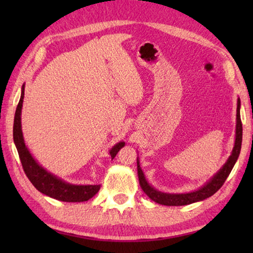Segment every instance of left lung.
<instances>
[{
	"label": "left lung",
	"mask_w": 253,
	"mask_h": 253,
	"mask_svg": "<svg viewBox=\"0 0 253 253\" xmlns=\"http://www.w3.org/2000/svg\"><path fill=\"white\" fill-rule=\"evenodd\" d=\"M240 107H241V101L240 98H238L237 102V125H235V138H234V145L231 152V155L228 160L223 164V166L217 170V172L213 175V176L205 182L202 186L198 190L186 192V193H165V192H161L153 187L151 184L148 183L146 176L143 172L142 168L139 164V157H137V174H138V179L140 187L143 188L149 199L153 200L154 202L162 205H168V207H179V205H187L195 202H200L205 199L212 196L215 192L220 190V187L223 185L226 177L232 170L233 166L238 161L240 151H241V143H242V124L241 118H240Z\"/></svg>",
	"instance_id": "8db88e82"
}]
</instances>
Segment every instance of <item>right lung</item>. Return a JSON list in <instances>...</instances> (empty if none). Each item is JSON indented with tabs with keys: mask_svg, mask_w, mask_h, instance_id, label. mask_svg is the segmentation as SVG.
<instances>
[{
	"mask_svg": "<svg viewBox=\"0 0 253 253\" xmlns=\"http://www.w3.org/2000/svg\"><path fill=\"white\" fill-rule=\"evenodd\" d=\"M24 87L23 84L21 89V98L19 105L16 107L14 125H13V140L15 147L18 149L21 163H22L23 169L27 174L30 182L33 186L40 191L44 195L50 198L62 201V202H84L95 196L99 191L100 185H83V184H71L66 182L65 179L58 177L57 175L52 174L44 168H42L38 161L32 156L31 152L24 142V137L22 132V124H21V111H22L23 98H24ZM125 146V142H119L115 144L109 149V155L111 160H114L117 155L119 149Z\"/></svg>",
	"mask_w": 253,
	"mask_h": 253,
	"instance_id": "1",
	"label": "right lung"
}]
</instances>
